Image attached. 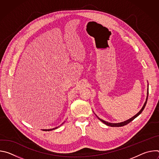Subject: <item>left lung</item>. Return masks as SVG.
<instances>
[{
    "instance_id": "left-lung-1",
    "label": "left lung",
    "mask_w": 159,
    "mask_h": 159,
    "mask_svg": "<svg viewBox=\"0 0 159 159\" xmlns=\"http://www.w3.org/2000/svg\"><path fill=\"white\" fill-rule=\"evenodd\" d=\"M148 92H147V99H146V101H145V104H144V105H143V107L142 108V109L137 113V115H136L135 116H134L133 117H132L131 118H130V119H129V120H128L127 121H124V122H121V123H108V122H107V121H104V120H101V119H100L99 117H98V118H99V120H100V121H101L102 123H104V124H106V125H107V126H112V127H114V126H116V127H119V126H125V125H127V124H128L129 123H130L131 121H132L134 118H137L138 116H139L141 113H142V112L143 111V110L144 109V108H145V106H146V104H147V99H148Z\"/></svg>"
}]
</instances>
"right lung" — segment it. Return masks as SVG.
<instances>
[{"mask_svg": "<svg viewBox=\"0 0 159 159\" xmlns=\"http://www.w3.org/2000/svg\"><path fill=\"white\" fill-rule=\"evenodd\" d=\"M62 125V124H61ZM58 127L57 128H52V129H43V131H51V130H53V129H57Z\"/></svg>", "mask_w": 159, "mask_h": 159, "instance_id": "right-lung-1", "label": "right lung"}]
</instances>
